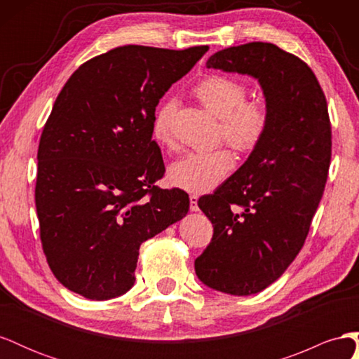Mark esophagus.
Listing matches in <instances>:
<instances>
[{"label": "esophagus", "instance_id": "34e87169", "mask_svg": "<svg viewBox=\"0 0 359 359\" xmlns=\"http://www.w3.org/2000/svg\"><path fill=\"white\" fill-rule=\"evenodd\" d=\"M198 201H199V198L196 196V194H191V196H190V210L191 211H198L199 210Z\"/></svg>", "mask_w": 359, "mask_h": 359}]
</instances>
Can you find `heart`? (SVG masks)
I'll list each match as a JSON object with an SVG mask.
<instances>
[{"label": "heart", "instance_id": "obj_1", "mask_svg": "<svg viewBox=\"0 0 359 359\" xmlns=\"http://www.w3.org/2000/svg\"><path fill=\"white\" fill-rule=\"evenodd\" d=\"M201 103L220 118V135L235 149L250 151L259 145L268 128L266 106L260 102H245V86L226 76H210L194 88ZM175 102H163L153 116L151 133L160 145L170 147L172 118ZM235 168L229 149L189 151L172 161L168 180L173 187L189 193L203 194L214 190Z\"/></svg>", "mask_w": 359, "mask_h": 359}]
</instances>
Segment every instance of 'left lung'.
Segmentation results:
<instances>
[{"instance_id": "left-lung-1", "label": "left lung", "mask_w": 359, "mask_h": 359, "mask_svg": "<svg viewBox=\"0 0 359 359\" xmlns=\"http://www.w3.org/2000/svg\"><path fill=\"white\" fill-rule=\"evenodd\" d=\"M206 69L255 78L268 128L244 165L198 201L214 227L194 260L205 286L253 295L285 273L306 241L331 161L328 104L306 62L273 43L215 52Z\"/></svg>"}]
</instances>
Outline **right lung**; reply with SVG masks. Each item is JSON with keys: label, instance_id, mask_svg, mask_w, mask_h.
I'll return each instance as SVG.
<instances>
[{"label": "right lung", "instance_id": "add662e5", "mask_svg": "<svg viewBox=\"0 0 359 359\" xmlns=\"http://www.w3.org/2000/svg\"><path fill=\"white\" fill-rule=\"evenodd\" d=\"M208 49L115 48L83 62L58 94L40 137L36 208L49 268L69 290L121 297L140 244L187 214V193L154 186L165 163L151 123Z\"/></svg>", "mask_w": 359, "mask_h": 359}]
</instances>
